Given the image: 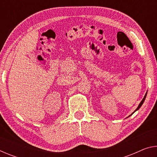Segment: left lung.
<instances>
[{
  "instance_id": "obj_1",
  "label": "left lung",
  "mask_w": 157,
  "mask_h": 157,
  "mask_svg": "<svg viewBox=\"0 0 157 157\" xmlns=\"http://www.w3.org/2000/svg\"><path fill=\"white\" fill-rule=\"evenodd\" d=\"M146 95H147V93H146V94H145V96H144V98H143V99L142 100V101H141V102H140V104H139V106H138V107H137V109H136V110H135L134 111V112H133L132 114H133V113H134V112H135V111H137L138 109H139L140 107H141V106H142V105H143V102H144V101H145V98H146ZM132 114H131V115H132ZM131 115H130V116H131Z\"/></svg>"
}]
</instances>
